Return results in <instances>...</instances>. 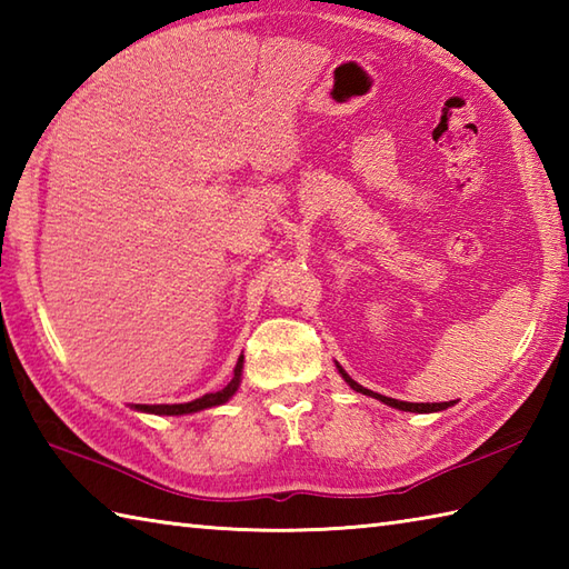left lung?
<instances>
[{"mask_svg":"<svg viewBox=\"0 0 569 569\" xmlns=\"http://www.w3.org/2000/svg\"><path fill=\"white\" fill-rule=\"evenodd\" d=\"M340 373L345 377V381L352 386L355 391H359V393H367V396H371V398H379L381 403H386V406H391V408H398V410H410V413H435V410H445V408H450L455 401H445V403H408V401H396V398H389V396H381V393H373V391H369V389H365V386H359L352 377H349V373H345V369L340 367Z\"/></svg>","mask_w":569,"mask_h":569,"instance_id":"obj_1","label":"left lung"}]
</instances>
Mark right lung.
Listing matches in <instances>:
<instances>
[{
    "label": "right lung",
    "instance_id": "add662e5",
    "mask_svg": "<svg viewBox=\"0 0 569 569\" xmlns=\"http://www.w3.org/2000/svg\"><path fill=\"white\" fill-rule=\"evenodd\" d=\"M241 365H244V357H239L237 367H234V377L232 381H229L224 389L214 391V393H204L200 398H196V401L190 403H171V406H134L139 410H147V413H156V416H183V413H196V410H204V408H212V406H220L224 401H229V398L234 396V391L239 389V379H241Z\"/></svg>",
    "mask_w": 569,
    "mask_h": 569
}]
</instances>
